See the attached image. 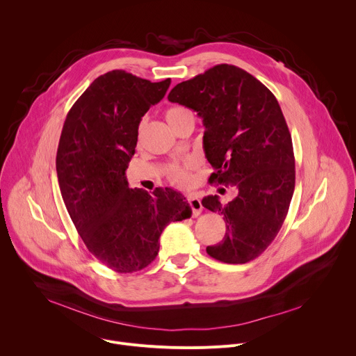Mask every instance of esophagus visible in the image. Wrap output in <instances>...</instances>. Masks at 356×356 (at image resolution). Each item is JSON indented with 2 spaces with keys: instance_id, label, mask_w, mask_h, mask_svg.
I'll use <instances>...</instances> for the list:
<instances>
[{
  "instance_id": "obj_1",
  "label": "esophagus",
  "mask_w": 356,
  "mask_h": 356,
  "mask_svg": "<svg viewBox=\"0 0 356 356\" xmlns=\"http://www.w3.org/2000/svg\"><path fill=\"white\" fill-rule=\"evenodd\" d=\"M187 202H188V206H190V209H191V214H193V217H197V216L202 211L201 201H200V198H198L197 195L190 194V195L187 197Z\"/></svg>"
}]
</instances>
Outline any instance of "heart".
Listing matches in <instances>:
<instances>
[{
  "label": "heart",
  "instance_id": "obj_1",
  "mask_svg": "<svg viewBox=\"0 0 356 356\" xmlns=\"http://www.w3.org/2000/svg\"><path fill=\"white\" fill-rule=\"evenodd\" d=\"M191 111L186 107H180V106H176V107H170L169 110H166L165 113V117H166V121L169 122L170 127H173L180 118L186 117V115H190ZM193 168V163L191 162H186L183 165H172L168 170V176L169 179L179 184V186H186L190 183V169Z\"/></svg>",
  "mask_w": 356,
  "mask_h": 356
}]
</instances>
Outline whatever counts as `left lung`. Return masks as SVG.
<instances>
[{"instance_id":"obj_1","label":"left lung","mask_w":356,"mask_h":356,"mask_svg":"<svg viewBox=\"0 0 356 356\" xmlns=\"http://www.w3.org/2000/svg\"><path fill=\"white\" fill-rule=\"evenodd\" d=\"M168 98L202 118L206 158L216 169L210 183L238 188L227 206L218 195L201 201L227 224L224 239L207 253L224 264L253 261L280 231L296 183L291 135L276 97L248 72L224 63L179 83Z\"/></svg>"}]
</instances>
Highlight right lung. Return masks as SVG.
Wrapping results in <instances>:
<instances>
[{
	"mask_svg": "<svg viewBox=\"0 0 356 356\" xmlns=\"http://www.w3.org/2000/svg\"><path fill=\"white\" fill-rule=\"evenodd\" d=\"M170 86L113 70L97 77L70 108L56 172L67 213L92 255L111 270L132 273L155 261L162 231L191 216L184 195L129 188L125 170L138 127Z\"/></svg>",
	"mask_w": 356,
	"mask_h": 356,
	"instance_id": "add662e5",
	"label": "right lung"
}]
</instances>
